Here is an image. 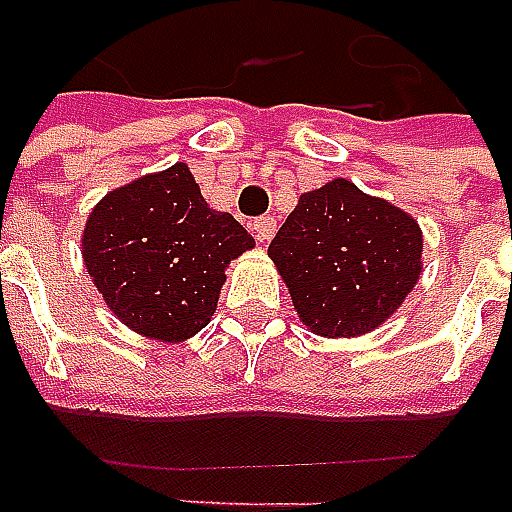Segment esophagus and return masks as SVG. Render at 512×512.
I'll return each mask as SVG.
<instances>
[{
  "label": "esophagus",
  "instance_id": "1",
  "mask_svg": "<svg viewBox=\"0 0 512 512\" xmlns=\"http://www.w3.org/2000/svg\"><path fill=\"white\" fill-rule=\"evenodd\" d=\"M275 229H278V226H275V218H270V215H259V218H253L251 232L256 234V240L259 242H270Z\"/></svg>",
  "mask_w": 512,
  "mask_h": 512
}]
</instances>
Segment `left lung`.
Masks as SVG:
<instances>
[{"label":"left lung","mask_w":512,"mask_h":512,"mask_svg":"<svg viewBox=\"0 0 512 512\" xmlns=\"http://www.w3.org/2000/svg\"><path fill=\"white\" fill-rule=\"evenodd\" d=\"M421 245L410 215L337 178L299 197L270 242V259L305 326L356 337L405 302L421 278Z\"/></svg>","instance_id":"left-lung-1"}]
</instances>
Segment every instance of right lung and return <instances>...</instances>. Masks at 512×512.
<instances>
[{
    "label": "right lung",
    "instance_id": "obj_1",
    "mask_svg": "<svg viewBox=\"0 0 512 512\" xmlns=\"http://www.w3.org/2000/svg\"><path fill=\"white\" fill-rule=\"evenodd\" d=\"M253 237L229 213L210 210L186 164L110 191L83 232L94 286L129 329L180 343L205 329L224 270Z\"/></svg>",
    "mask_w": 512,
    "mask_h": 512
}]
</instances>
